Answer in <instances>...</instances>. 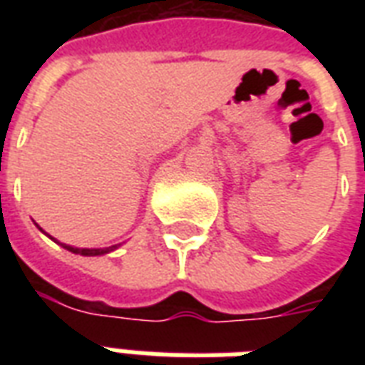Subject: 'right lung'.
Masks as SVG:
<instances>
[{"label": "right lung", "mask_w": 365, "mask_h": 365, "mask_svg": "<svg viewBox=\"0 0 365 365\" xmlns=\"http://www.w3.org/2000/svg\"><path fill=\"white\" fill-rule=\"evenodd\" d=\"M39 227V225H37ZM41 229V227H39ZM43 231V229H41ZM45 233V231H43ZM47 235V233H45ZM48 239H53L51 235H47ZM54 240V239H53ZM54 242H58V240H54ZM62 248H66L68 252H71V254H79V255H87V257H94V255H104V254H110V252H113V250H117L121 244H113V246H108V248H76V246H70V244H62L58 242Z\"/></svg>", "instance_id": "add662e5"}]
</instances>
